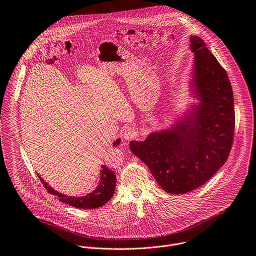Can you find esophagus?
<instances>
[{"label": "esophagus", "instance_id": "obj_1", "mask_svg": "<svg viewBox=\"0 0 256 256\" xmlns=\"http://www.w3.org/2000/svg\"><path fill=\"white\" fill-rule=\"evenodd\" d=\"M136 136H138V132H136L134 128H128L124 130V138L126 140H132L136 138Z\"/></svg>", "mask_w": 256, "mask_h": 256}]
</instances>
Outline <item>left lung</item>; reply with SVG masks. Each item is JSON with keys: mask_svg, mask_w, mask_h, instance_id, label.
<instances>
[{"mask_svg": "<svg viewBox=\"0 0 256 256\" xmlns=\"http://www.w3.org/2000/svg\"><path fill=\"white\" fill-rule=\"evenodd\" d=\"M194 64L190 74L192 102L170 124L152 130L144 140H132V152L144 162L164 190L190 192L226 164L234 132V102L224 68L206 46L190 36Z\"/></svg>", "mask_w": 256, "mask_h": 256, "instance_id": "8db88e82", "label": "left lung"}]
</instances>
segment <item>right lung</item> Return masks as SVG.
Instances as JSON below:
<instances>
[{
	"instance_id": "right-lung-1",
	"label": "right lung",
	"mask_w": 256,
	"mask_h": 256,
	"mask_svg": "<svg viewBox=\"0 0 256 256\" xmlns=\"http://www.w3.org/2000/svg\"><path fill=\"white\" fill-rule=\"evenodd\" d=\"M120 138H118L112 144V146H116L120 144ZM38 176L40 178V182L44 186L48 192L54 196L56 198L60 200L62 202H64L68 206H72L78 208H82V210L98 208L106 204L112 198L116 190V174L112 170H110L108 168H106L104 164H102V170L100 172L98 184L92 192L84 196H70L54 190L50 184H48L44 180V178L40 176V174H38Z\"/></svg>"
}]
</instances>
